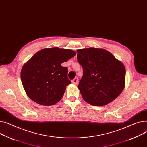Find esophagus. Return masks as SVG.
I'll use <instances>...</instances> for the list:
<instances>
[{"mask_svg":"<svg viewBox=\"0 0 147 147\" xmlns=\"http://www.w3.org/2000/svg\"><path fill=\"white\" fill-rule=\"evenodd\" d=\"M78 82V78L77 77H75L74 79L72 80V83L74 84H76Z\"/></svg>","mask_w":147,"mask_h":147,"instance_id":"1","label":"esophagus"}]
</instances>
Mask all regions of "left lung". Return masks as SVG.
I'll return each mask as SVG.
<instances>
[{
  "label": "left lung",
  "instance_id": "8db88e82",
  "mask_svg": "<svg viewBox=\"0 0 147 147\" xmlns=\"http://www.w3.org/2000/svg\"><path fill=\"white\" fill-rule=\"evenodd\" d=\"M77 52L83 71L78 88L84 101L101 106L117 98L125 87L126 70L123 63L102 48H83Z\"/></svg>",
  "mask_w": 147,
  "mask_h": 147
}]
</instances>
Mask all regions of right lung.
I'll use <instances>...</instances> for the list:
<instances>
[{"label":"right lung","mask_w":147,"mask_h":147,"mask_svg":"<svg viewBox=\"0 0 147 147\" xmlns=\"http://www.w3.org/2000/svg\"><path fill=\"white\" fill-rule=\"evenodd\" d=\"M75 55L73 50L58 47L44 48L34 54L21 73L23 87L29 98L44 106L59 102L66 86L71 83L67 68L61 64Z\"/></svg>","instance_id":"obj_1"}]
</instances>
